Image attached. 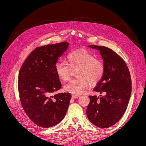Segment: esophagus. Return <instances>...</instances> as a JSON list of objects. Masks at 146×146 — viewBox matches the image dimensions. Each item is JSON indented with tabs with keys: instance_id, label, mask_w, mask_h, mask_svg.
<instances>
[{
	"instance_id": "esophagus-1",
	"label": "esophagus",
	"mask_w": 146,
	"mask_h": 146,
	"mask_svg": "<svg viewBox=\"0 0 146 146\" xmlns=\"http://www.w3.org/2000/svg\"><path fill=\"white\" fill-rule=\"evenodd\" d=\"M79 97H80V96L79 95H76V94H72V98L73 99H77Z\"/></svg>"
}]
</instances>
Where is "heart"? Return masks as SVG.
Returning a JSON list of instances; mask_svg holds the SVG:
<instances>
[{
	"label": "heart",
	"instance_id": "1",
	"mask_svg": "<svg viewBox=\"0 0 146 146\" xmlns=\"http://www.w3.org/2000/svg\"><path fill=\"white\" fill-rule=\"evenodd\" d=\"M68 65L58 62L55 66L57 76L63 81L69 80L70 68H77V78L70 80L64 86L66 92L72 94H80L91 85H96L102 78L105 66L102 61L96 59V56L88 50L82 49L70 52L66 58Z\"/></svg>",
	"mask_w": 146,
	"mask_h": 146
}]
</instances>
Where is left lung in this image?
Wrapping results in <instances>:
<instances>
[{
  "instance_id": "obj_1",
  "label": "left lung",
  "mask_w": 146,
  "mask_h": 146,
  "mask_svg": "<svg viewBox=\"0 0 146 146\" xmlns=\"http://www.w3.org/2000/svg\"><path fill=\"white\" fill-rule=\"evenodd\" d=\"M98 50L102 58L105 72L94 91L104 93L100 98L89 96L86 114L90 122L100 128H108L117 123L124 114L130 98L131 80L127 66L121 57L110 48L88 46Z\"/></svg>"
}]
</instances>
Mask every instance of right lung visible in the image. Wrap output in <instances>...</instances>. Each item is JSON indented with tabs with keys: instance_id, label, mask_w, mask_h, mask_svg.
Here are the masks:
<instances>
[{
	"instance_id": "add662e5",
	"label": "right lung",
	"mask_w": 146,
	"mask_h": 146,
	"mask_svg": "<svg viewBox=\"0 0 146 146\" xmlns=\"http://www.w3.org/2000/svg\"><path fill=\"white\" fill-rule=\"evenodd\" d=\"M69 46V42H63L37 47L19 70L18 90L22 107L31 120L42 128L56 125L67 112L71 94H52L62 87L55 66Z\"/></svg>"
}]
</instances>
